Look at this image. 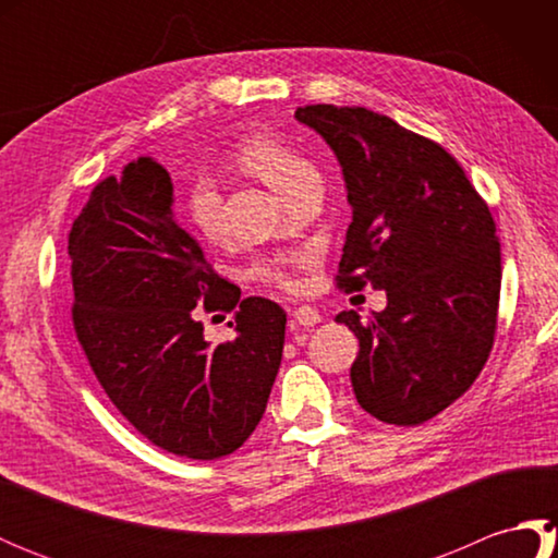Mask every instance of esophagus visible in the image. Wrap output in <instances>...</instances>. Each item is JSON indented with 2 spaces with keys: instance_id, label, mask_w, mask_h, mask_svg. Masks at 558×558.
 Wrapping results in <instances>:
<instances>
[{
  "instance_id": "34e87169",
  "label": "esophagus",
  "mask_w": 558,
  "mask_h": 558,
  "mask_svg": "<svg viewBox=\"0 0 558 558\" xmlns=\"http://www.w3.org/2000/svg\"><path fill=\"white\" fill-rule=\"evenodd\" d=\"M292 322H294V326L312 328L316 324H322V314H318L314 306H300V310L292 312Z\"/></svg>"
}]
</instances>
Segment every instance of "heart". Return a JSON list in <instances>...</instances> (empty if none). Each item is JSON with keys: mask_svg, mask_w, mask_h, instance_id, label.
<instances>
[{"mask_svg": "<svg viewBox=\"0 0 558 558\" xmlns=\"http://www.w3.org/2000/svg\"><path fill=\"white\" fill-rule=\"evenodd\" d=\"M234 162L268 184L280 198H286L294 186H300L310 177H318L310 160L288 144H282L280 138L268 134H252L242 138L234 148ZM184 208L194 228L208 236V240H216L220 232L218 186L201 177V180L189 186ZM254 276L276 282L280 288H292V260H266V264H258L254 268Z\"/></svg>", "mask_w": 558, "mask_h": 558, "instance_id": "1", "label": "heart"}]
</instances>
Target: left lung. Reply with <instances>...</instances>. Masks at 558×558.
Listing matches in <instances>:
<instances>
[{
	"label": "left lung",
	"mask_w": 558,
	"mask_h": 558,
	"mask_svg": "<svg viewBox=\"0 0 558 558\" xmlns=\"http://www.w3.org/2000/svg\"><path fill=\"white\" fill-rule=\"evenodd\" d=\"M298 122L340 162L352 222L338 282L386 290V310L362 322L350 378L360 405L386 424L436 417L480 376L494 345L501 246L487 204L434 141L364 108L306 105Z\"/></svg>",
	"instance_id": "left-lung-1"
}]
</instances>
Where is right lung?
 Returning <instances> with one entry per match:
<instances>
[{
	"label": "right lung",
	"instance_id": "1",
	"mask_svg": "<svg viewBox=\"0 0 558 558\" xmlns=\"http://www.w3.org/2000/svg\"><path fill=\"white\" fill-rule=\"evenodd\" d=\"M174 186L144 156L102 180L69 234L74 328L114 408L168 453L216 460L266 412L288 316L240 300L172 213ZM196 305L231 311L235 338L213 347Z\"/></svg>",
	"mask_w": 558,
	"mask_h": 558
}]
</instances>
